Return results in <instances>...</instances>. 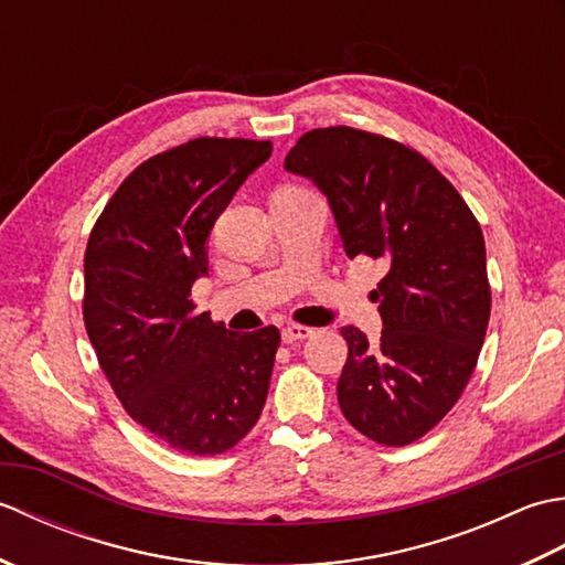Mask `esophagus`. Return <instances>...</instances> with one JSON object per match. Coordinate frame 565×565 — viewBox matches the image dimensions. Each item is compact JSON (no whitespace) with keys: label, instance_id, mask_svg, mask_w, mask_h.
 I'll return each mask as SVG.
<instances>
[{"label":"esophagus","instance_id":"34e87169","mask_svg":"<svg viewBox=\"0 0 565 565\" xmlns=\"http://www.w3.org/2000/svg\"><path fill=\"white\" fill-rule=\"evenodd\" d=\"M313 328H308V326H286L284 330H281V340L286 342V344H294V342H301V340H308V338H313Z\"/></svg>","mask_w":565,"mask_h":565}]
</instances>
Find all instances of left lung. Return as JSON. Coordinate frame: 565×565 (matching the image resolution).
<instances>
[{
  "label": "left lung",
  "instance_id": "1",
  "mask_svg": "<svg viewBox=\"0 0 565 565\" xmlns=\"http://www.w3.org/2000/svg\"><path fill=\"white\" fill-rule=\"evenodd\" d=\"M318 184L347 257L381 262V340L347 326L342 415L383 447L441 423L471 381L490 320L486 243L473 211L425 154L350 126L308 130L284 160Z\"/></svg>",
  "mask_w": 565,
  "mask_h": 565
}]
</instances>
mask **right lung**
I'll list each match as a JSON object with an SVG mask.
<instances>
[{
    "label": "right lung",
    "mask_w": 565,
    "mask_h": 565,
    "mask_svg": "<svg viewBox=\"0 0 565 565\" xmlns=\"http://www.w3.org/2000/svg\"><path fill=\"white\" fill-rule=\"evenodd\" d=\"M269 140L194 138L152 154L106 203L84 252L82 316L134 423L182 454L233 449L257 425L281 334L196 313L206 239Z\"/></svg>",
    "instance_id": "right-lung-1"
}]
</instances>
